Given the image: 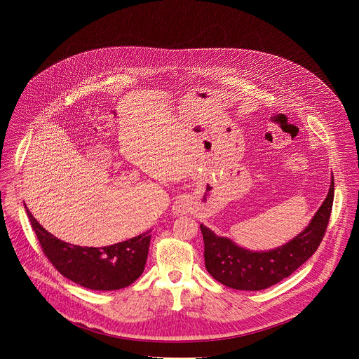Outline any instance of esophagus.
Wrapping results in <instances>:
<instances>
[{"mask_svg":"<svg viewBox=\"0 0 359 359\" xmlns=\"http://www.w3.org/2000/svg\"><path fill=\"white\" fill-rule=\"evenodd\" d=\"M192 210V203L187 196H181L175 201V203L172 205V212L175 215H184L188 214Z\"/></svg>","mask_w":359,"mask_h":359,"instance_id":"34e87169","label":"esophagus"}]
</instances>
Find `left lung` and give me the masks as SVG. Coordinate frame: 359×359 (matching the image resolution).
Wrapping results in <instances>:
<instances>
[{
  "label": "left lung",
  "mask_w": 359,
  "mask_h": 359,
  "mask_svg": "<svg viewBox=\"0 0 359 359\" xmlns=\"http://www.w3.org/2000/svg\"><path fill=\"white\" fill-rule=\"evenodd\" d=\"M333 196L334 178L332 175L327 196L306 229L286 245L266 252L243 249L228 238L217 236L201 224L205 269L215 280L236 290H262L280 282L316 252L329 224Z\"/></svg>",
  "instance_id": "8db88e82"
}]
</instances>
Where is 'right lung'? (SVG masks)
<instances>
[{"label":"right lung","mask_w":359,"mask_h":359,"mask_svg":"<svg viewBox=\"0 0 359 359\" xmlns=\"http://www.w3.org/2000/svg\"><path fill=\"white\" fill-rule=\"evenodd\" d=\"M29 219L52 265L72 282L91 290H118L134 283L144 272L151 235L145 232L133 239L102 249L72 246L47 232L27 210Z\"/></svg>","instance_id":"right-lung-1"}]
</instances>
